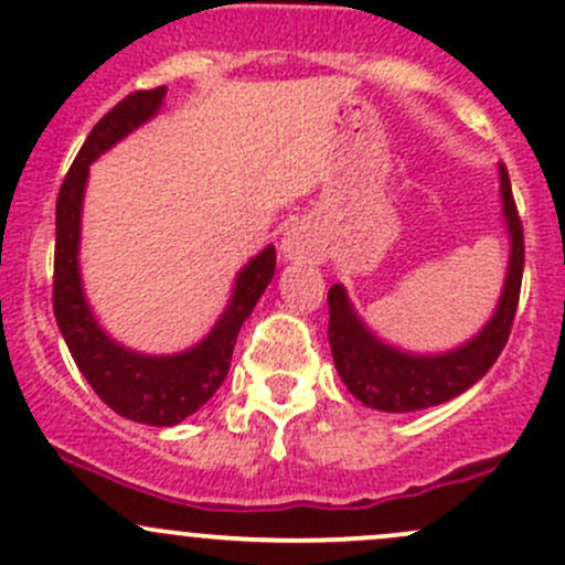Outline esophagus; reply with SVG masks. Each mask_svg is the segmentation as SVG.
Returning a JSON list of instances; mask_svg holds the SVG:
<instances>
[{"mask_svg":"<svg viewBox=\"0 0 565 565\" xmlns=\"http://www.w3.org/2000/svg\"><path fill=\"white\" fill-rule=\"evenodd\" d=\"M324 252V237L311 222L292 224L281 237L284 263H322Z\"/></svg>","mask_w":565,"mask_h":565,"instance_id":"obj_1","label":"esophagus"}]
</instances>
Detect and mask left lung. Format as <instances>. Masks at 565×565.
<instances>
[{
  "label": "left lung",
  "instance_id": "1",
  "mask_svg": "<svg viewBox=\"0 0 565 565\" xmlns=\"http://www.w3.org/2000/svg\"><path fill=\"white\" fill-rule=\"evenodd\" d=\"M498 181H501L498 192H501L503 224H507L509 235L507 278H503L501 300H498L490 322L466 343L436 354L406 352L401 347H392L362 322L343 284L330 287L328 338L332 362H335V371L347 390L367 408L406 414L452 401L468 387H473L507 347L520 300L525 241H522L512 183H509L503 164H498Z\"/></svg>",
  "mask_w": 565,
  "mask_h": 565
}]
</instances>
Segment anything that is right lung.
Instances as JSON below:
<instances>
[{
	"mask_svg": "<svg viewBox=\"0 0 565 565\" xmlns=\"http://www.w3.org/2000/svg\"><path fill=\"white\" fill-rule=\"evenodd\" d=\"M168 88L135 92L105 113L88 132L56 200V254H53V313L78 371L116 414L132 423L173 427L192 417L227 379L243 322L276 273V248L265 246L237 270L227 308L211 332L175 354H142L99 328L81 281V213L88 168L118 140L157 116Z\"/></svg>",
	"mask_w": 565,
	"mask_h": 565,
	"instance_id": "1",
	"label": "right lung"
}]
</instances>
